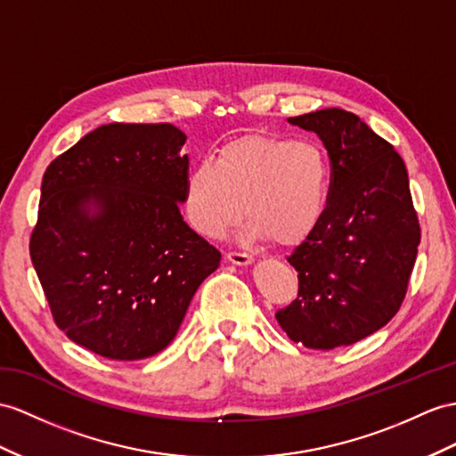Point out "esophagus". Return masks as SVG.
Wrapping results in <instances>:
<instances>
[{"mask_svg": "<svg viewBox=\"0 0 456 456\" xmlns=\"http://www.w3.org/2000/svg\"><path fill=\"white\" fill-rule=\"evenodd\" d=\"M226 259L234 265H249L253 261L249 253H241V251H228Z\"/></svg>", "mask_w": 456, "mask_h": 456, "instance_id": "1", "label": "esophagus"}]
</instances>
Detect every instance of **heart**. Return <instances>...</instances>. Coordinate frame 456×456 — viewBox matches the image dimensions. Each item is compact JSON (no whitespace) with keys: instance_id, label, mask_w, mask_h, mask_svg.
I'll list each match as a JSON object with an SVG mask.
<instances>
[{"instance_id":"heart-1","label":"heart","mask_w":456,"mask_h":456,"mask_svg":"<svg viewBox=\"0 0 456 456\" xmlns=\"http://www.w3.org/2000/svg\"><path fill=\"white\" fill-rule=\"evenodd\" d=\"M330 193L327 152L309 139L238 137L197 162L185 177L183 208L190 226L218 240L246 210V234L294 246L323 218Z\"/></svg>"}]
</instances>
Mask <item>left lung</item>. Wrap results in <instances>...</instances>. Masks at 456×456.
Wrapping results in <instances>:
<instances>
[{
    "mask_svg": "<svg viewBox=\"0 0 456 456\" xmlns=\"http://www.w3.org/2000/svg\"><path fill=\"white\" fill-rule=\"evenodd\" d=\"M315 131L330 160V193L317 228L288 255L297 296L274 314L305 348L348 346L401 309L421 238L406 166L391 142L352 112L288 118Z\"/></svg>",
    "mask_w": 456,
    "mask_h": 456,
    "instance_id": "obj_1",
    "label": "left lung"
}]
</instances>
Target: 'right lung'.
Returning <instances> with one entry per match:
<instances>
[{
    "instance_id": "1",
    "label": "right lung",
    "mask_w": 456,
    "mask_h": 456,
    "mask_svg": "<svg viewBox=\"0 0 456 456\" xmlns=\"http://www.w3.org/2000/svg\"><path fill=\"white\" fill-rule=\"evenodd\" d=\"M185 139L172 124L116 121L44 172L30 259L53 323L102 358L164 350L220 265V251L180 213Z\"/></svg>"
}]
</instances>
